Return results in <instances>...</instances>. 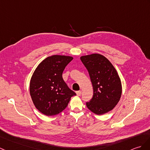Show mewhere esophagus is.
<instances>
[{"mask_svg": "<svg viewBox=\"0 0 150 150\" xmlns=\"http://www.w3.org/2000/svg\"><path fill=\"white\" fill-rule=\"evenodd\" d=\"M76 95H77L78 96H80L81 95L82 91H76Z\"/></svg>", "mask_w": 150, "mask_h": 150, "instance_id": "obj_1", "label": "esophagus"}]
</instances>
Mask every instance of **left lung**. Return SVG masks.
<instances>
[{"label": "left lung", "instance_id": "8db88e82", "mask_svg": "<svg viewBox=\"0 0 150 150\" xmlns=\"http://www.w3.org/2000/svg\"><path fill=\"white\" fill-rule=\"evenodd\" d=\"M81 60L88 69L93 88V98L86 102L87 107L97 115L112 110L122 93L116 69L105 57L99 54L83 55Z\"/></svg>", "mask_w": 150, "mask_h": 150}]
</instances>
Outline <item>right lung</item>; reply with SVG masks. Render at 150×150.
<instances>
[{
  "label": "right lung",
  "instance_id": "right-lung-1",
  "mask_svg": "<svg viewBox=\"0 0 150 150\" xmlns=\"http://www.w3.org/2000/svg\"><path fill=\"white\" fill-rule=\"evenodd\" d=\"M74 59L54 55L41 61L34 71L30 82V95L34 105L46 116L61 112L76 93L62 79L65 67Z\"/></svg>",
  "mask_w": 150,
  "mask_h": 150
}]
</instances>
